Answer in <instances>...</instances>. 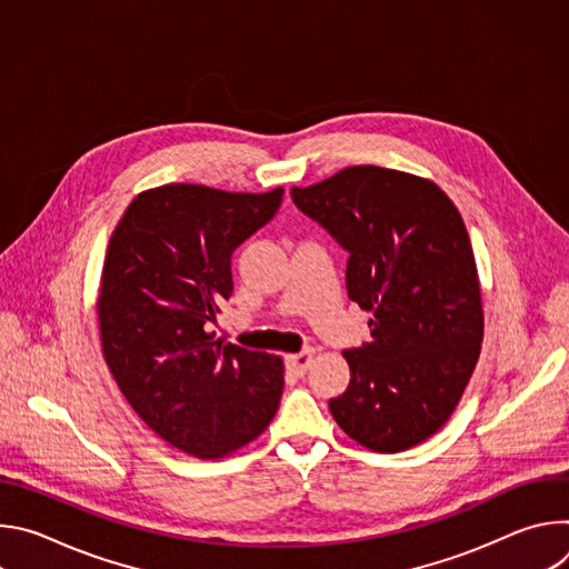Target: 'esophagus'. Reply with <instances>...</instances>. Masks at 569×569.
I'll return each instance as SVG.
<instances>
[{"label":"esophagus","mask_w":569,"mask_h":569,"mask_svg":"<svg viewBox=\"0 0 569 569\" xmlns=\"http://www.w3.org/2000/svg\"><path fill=\"white\" fill-rule=\"evenodd\" d=\"M312 365V351H301L295 356H286V369L292 371L295 376H303Z\"/></svg>","instance_id":"1"}]
</instances>
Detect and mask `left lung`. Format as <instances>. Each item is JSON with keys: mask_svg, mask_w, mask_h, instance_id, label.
Masks as SVG:
<instances>
[{"mask_svg": "<svg viewBox=\"0 0 569 569\" xmlns=\"http://www.w3.org/2000/svg\"><path fill=\"white\" fill-rule=\"evenodd\" d=\"M349 254L347 292L371 310V342L347 349L349 387L329 400L338 426L376 452L408 450L455 412L483 338L466 224L430 180L349 167L290 191Z\"/></svg>", "mask_w": 569, "mask_h": 569, "instance_id": "left-lung-1", "label": "left lung"}]
</instances>
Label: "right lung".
<instances>
[{"label":"right lung","instance_id":"1","mask_svg":"<svg viewBox=\"0 0 569 569\" xmlns=\"http://www.w3.org/2000/svg\"><path fill=\"white\" fill-rule=\"evenodd\" d=\"M281 200V187L167 184L139 193L112 231L97 301L103 358L141 421L187 455H231L279 410L281 358L209 329L233 290L231 254Z\"/></svg>","mask_w":569,"mask_h":569}]
</instances>
